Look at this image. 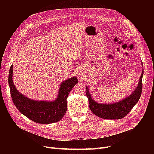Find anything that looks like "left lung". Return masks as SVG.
<instances>
[{
	"instance_id": "obj_1",
	"label": "left lung",
	"mask_w": 154,
	"mask_h": 154,
	"mask_svg": "<svg viewBox=\"0 0 154 154\" xmlns=\"http://www.w3.org/2000/svg\"><path fill=\"white\" fill-rule=\"evenodd\" d=\"M141 74L138 86L128 97L119 102L112 104H100L94 101L86 87V95L88 99L89 107L94 114L102 119H120L126 116L139 101L142 92V77Z\"/></svg>"
}]
</instances>
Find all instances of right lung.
<instances>
[{"label": "right lung", "mask_w": 154, "mask_h": 154, "mask_svg": "<svg viewBox=\"0 0 154 154\" xmlns=\"http://www.w3.org/2000/svg\"><path fill=\"white\" fill-rule=\"evenodd\" d=\"M13 66L9 74V85L12 101L23 115L34 122L49 124L60 120L67 111V99L72 88L78 83L74 77L63 82L59 89L58 97L54 102L35 101L20 94L13 83Z\"/></svg>", "instance_id": "obj_1"}]
</instances>
